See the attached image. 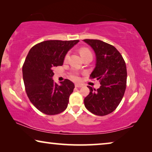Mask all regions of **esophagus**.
<instances>
[{
  "label": "esophagus",
  "instance_id": "obj_1",
  "mask_svg": "<svg viewBox=\"0 0 152 152\" xmlns=\"http://www.w3.org/2000/svg\"><path fill=\"white\" fill-rule=\"evenodd\" d=\"M75 86H76V88H81V87H83V86L82 84H80V83H76L75 84Z\"/></svg>",
  "mask_w": 152,
  "mask_h": 152
}]
</instances>
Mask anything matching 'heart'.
<instances>
[{"label":"heart","instance_id":"heart-1","mask_svg":"<svg viewBox=\"0 0 152 152\" xmlns=\"http://www.w3.org/2000/svg\"><path fill=\"white\" fill-rule=\"evenodd\" d=\"M80 56H81V57H83V56H86V55H87V54L91 53V52L90 50L88 49V48H81V49L80 50ZM70 76H71V78L74 80L78 79V73L76 72H72V74H71Z\"/></svg>","mask_w":152,"mask_h":152}]
</instances>
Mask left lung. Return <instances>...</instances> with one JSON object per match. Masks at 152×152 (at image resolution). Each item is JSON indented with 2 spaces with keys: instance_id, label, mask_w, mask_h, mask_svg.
I'll use <instances>...</instances> for the list:
<instances>
[{
  "instance_id": "obj_1",
  "label": "left lung",
  "mask_w": 152,
  "mask_h": 152,
  "mask_svg": "<svg viewBox=\"0 0 152 152\" xmlns=\"http://www.w3.org/2000/svg\"><path fill=\"white\" fill-rule=\"evenodd\" d=\"M96 56V64L90 74L99 80L97 90L88 86L90 94L84 99L86 108L93 114L104 116L114 111L122 101L126 86V66L116 48L99 39H84Z\"/></svg>"
}]
</instances>
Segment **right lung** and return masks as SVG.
<instances>
[{"label": "right lung", "instance_id": "obj_1", "mask_svg": "<svg viewBox=\"0 0 152 152\" xmlns=\"http://www.w3.org/2000/svg\"><path fill=\"white\" fill-rule=\"evenodd\" d=\"M79 40H47L30 48L22 68L26 93L36 108L56 115L67 107L74 84L68 79L58 85L53 80V68L63 64L67 52Z\"/></svg>", "mask_w": 152, "mask_h": 152}]
</instances>
